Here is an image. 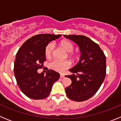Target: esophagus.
<instances>
[{
  "mask_svg": "<svg viewBox=\"0 0 121 121\" xmlns=\"http://www.w3.org/2000/svg\"><path fill=\"white\" fill-rule=\"evenodd\" d=\"M64 76H64V74H60V78H64Z\"/></svg>",
  "mask_w": 121,
  "mask_h": 121,
  "instance_id": "34e87169",
  "label": "esophagus"
}]
</instances>
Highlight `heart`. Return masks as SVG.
Here are the masks:
<instances>
[{"label": "heart", "mask_w": 121, "mask_h": 121, "mask_svg": "<svg viewBox=\"0 0 121 121\" xmlns=\"http://www.w3.org/2000/svg\"><path fill=\"white\" fill-rule=\"evenodd\" d=\"M60 46L67 51L68 56L73 60H75L76 59V56L73 52L74 50V45L71 41L67 40H62L60 42ZM54 48V45L53 42H50L47 44L45 48V54L47 57H51L53 54ZM49 67L51 70L62 73L71 67V63L68 60L61 61L58 60H54L49 64Z\"/></svg>", "instance_id": "b5f03b06"}]
</instances>
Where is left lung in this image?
<instances>
[{"mask_svg":"<svg viewBox=\"0 0 121 121\" xmlns=\"http://www.w3.org/2000/svg\"><path fill=\"white\" fill-rule=\"evenodd\" d=\"M78 45L80 60L69 71L71 84L65 88L68 98L77 102L90 99L99 89L106 75V57L99 46L82 35H64Z\"/></svg>","mask_w":121,"mask_h":121,"instance_id":"8db88e82","label":"left lung"}]
</instances>
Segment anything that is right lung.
<instances>
[{
    "instance_id": "1",
    "label": "right lung",
    "mask_w": 121,
    "mask_h": 121,
    "mask_svg": "<svg viewBox=\"0 0 121 121\" xmlns=\"http://www.w3.org/2000/svg\"><path fill=\"white\" fill-rule=\"evenodd\" d=\"M60 35L40 34L25 42L18 50L14 65V73L17 83L23 94L33 99H43L50 95L53 84L59 79L60 74L48 70L46 75L39 74L46 60L45 48L53 40Z\"/></svg>"
}]
</instances>
